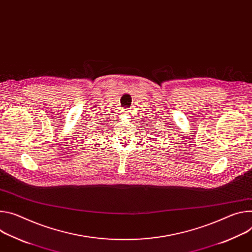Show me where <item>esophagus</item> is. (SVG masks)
Wrapping results in <instances>:
<instances>
[{
	"label": "esophagus",
	"instance_id": "obj_1",
	"mask_svg": "<svg viewBox=\"0 0 252 252\" xmlns=\"http://www.w3.org/2000/svg\"><path fill=\"white\" fill-rule=\"evenodd\" d=\"M126 113H127V114H130V113H129V112H130V111H126Z\"/></svg>",
	"mask_w": 252,
	"mask_h": 252
}]
</instances>
